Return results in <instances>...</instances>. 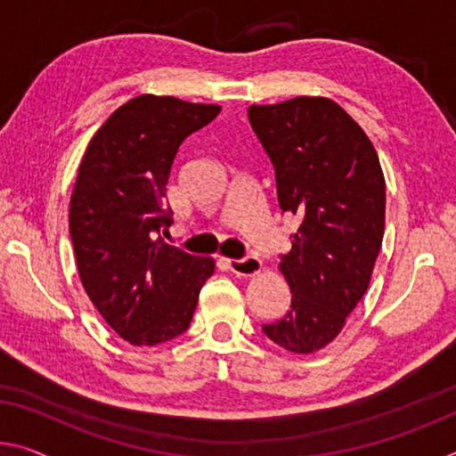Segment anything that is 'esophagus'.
I'll return each instance as SVG.
<instances>
[{"label": "esophagus", "mask_w": 456, "mask_h": 456, "mask_svg": "<svg viewBox=\"0 0 456 456\" xmlns=\"http://www.w3.org/2000/svg\"><path fill=\"white\" fill-rule=\"evenodd\" d=\"M227 265L229 270L237 273V276H256V273L262 270V259L256 257V256H248V257H241V259H227Z\"/></svg>", "instance_id": "esophagus-1"}]
</instances>
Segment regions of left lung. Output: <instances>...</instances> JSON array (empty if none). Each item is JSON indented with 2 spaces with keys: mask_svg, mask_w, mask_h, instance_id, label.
Here are the masks:
<instances>
[{
  "mask_svg": "<svg viewBox=\"0 0 456 456\" xmlns=\"http://www.w3.org/2000/svg\"><path fill=\"white\" fill-rule=\"evenodd\" d=\"M248 118L273 166L280 211L300 221L280 256L290 310L262 330L286 351L314 353L370 286L384 240V172L370 137L330 99L251 105Z\"/></svg>",
  "mask_w": 456,
  "mask_h": 456,
  "instance_id": "1",
  "label": "left lung"
}]
</instances>
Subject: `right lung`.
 <instances>
[{
  "instance_id": "add662e5",
  "label": "right lung",
  "mask_w": 456,
  "mask_h": 456,
  "mask_svg": "<svg viewBox=\"0 0 456 456\" xmlns=\"http://www.w3.org/2000/svg\"><path fill=\"white\" fill-rule=\"evenodd\" d=\"M219 105L140 95L99 127L78 166L69 231L83 288L105 322L132 345H160L189 329L211 257L168 245L166 184L186 137Z\"/></svg>"
}]
</instances>
